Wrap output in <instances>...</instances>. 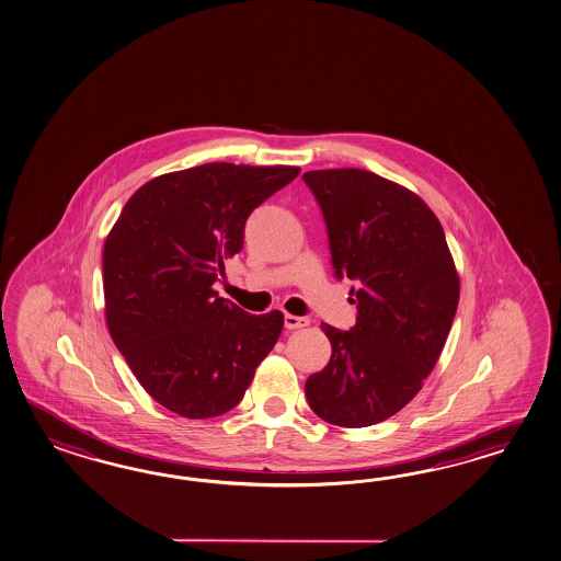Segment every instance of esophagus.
Returning a JSON list of instances; mask_svg holds the SVG:
<instances>
[{"instance_id":"34e87169","label":"esophagus","mask_w":561,"mask_h":561,"mask_svg":"<svg viewBox=\"0 0 561 561\" xmlns=\"http://www.w3.org/2000/svg\"><path fill=\"white\" fill-rule=\"evenodd\" d=\"M309 325V319L305 317H295V314H285V327L287 329H302V327Z\"/></svg>"}]
</instances>
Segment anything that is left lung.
Here are the masks:
<instances>
[{
    "label": "left lung",
    "instance_id": "1",
    "mask_svg": "<svg viewBox=\"0 0 561 561\" xmlns=\"http://www.w3.org/2000/svg\"><path fill=\"white\" fill-rule=\"evenodd\" d=\"M323 211L331 264L352 278L357 321L323 323L329 364L305 383L314 414L364 428L400 412L438 362L458 307V274L438 218L416 194L365 170L302 175Z\"/></svg>",
    "mask_w": 561,
    "mask_h": 561
}]
</instances>
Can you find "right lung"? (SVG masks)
Listing matches in <instances>:
<instances>
[{"mask_svg":"<svg viewBox=\"0 0 561 561\" xmlns=\"http://www.w3.org/2000/svg\"><path fill=\"white\" fill-rule=\"evenodd\" d=\"M299 168L206 163L159 175L121 211L103 252L106 325L145 391L183 417L232 410L283 331L214 283L244 247V226Z\"/></svg>","mask_w":561,"mask_h":561,"instance_id":"1","label":"right lung"}]
</instances>
